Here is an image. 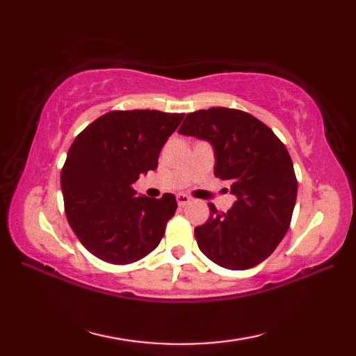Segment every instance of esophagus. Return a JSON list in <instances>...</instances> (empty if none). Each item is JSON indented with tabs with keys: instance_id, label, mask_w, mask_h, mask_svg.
Wrapping results in <instances>:
<instances>
[{
	"instance_id": "1",
	"label": "esophagus",
	"mask_w": 356,
	"mask_h": 356,
	"mask_svg": "<svg viewBox=\"0 0 356 356\" xmlns=\"http://www.w3.org/2000/svg\"><path fill=\"white\" fill-rule=\"evenodd\" d=\"M176 199H177V205L179 207H186L188 203L191 202V197H190V195H186V194H177Z\"/></svg>"
}]
</instances>
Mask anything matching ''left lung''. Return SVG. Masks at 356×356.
<instances>
[{"label":"left lung","instance_id":"left-lung-1","mask_svg":"<svg viewBox=\"0 0 356 356\" xmlns=\"http://www.w3.org/2000/svg\"><path fill=\"white\" fill-rule=\"evenodd\" d=\"M180 134L208 140L216 177L237 197L228 213L209 203L211 216L194 229L200 251L226 269L254 268L275 251L289 229L297 177L283 142L249 113L213 107L188 113Z\"/></svg>","mask_w":356,"mask_h":356}]
</instances>
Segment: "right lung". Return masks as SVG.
Here are the masks:
<instances>
[{
  "mask_svg": "<svg viewBox=\"0 0 356 356\" xmlns=\"http://www.w3.org/2000/svg\"><path fill=\"white\" fill-rule=\"evenodd\" d=\"M185 115L110 111L81 131L61 171L65 216L88 252L113 264L154 251L177 209L174 194L138 195L133 184L154 171L161 149Z\"/></svg>",
  "mask_w": 356,
  "mask_h": 356,
  "instance_id": "obj_1",
  "label": "right lung"
}]
</instances>
